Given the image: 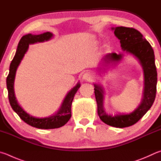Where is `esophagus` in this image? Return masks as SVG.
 <instances>
[{
  "mask_svg": "<svg viewBox=\"0 0 161 161\" xmlns=\"http://www.w3.org/2000/svg\"><path fill=\"white\" fill-rule=\"evenodd\" d=\"M83 79L84 80H90L92 79V74L90 72H86L83 75Z\"/></svg>",
  "mask_w": 161,
  "mask_h": 161,
  "instance_id": "obj_1",
  "label": "esophagus"
}]
</instances>
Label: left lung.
Returning <instances> with one entry per match:
<instances>
[{"instance_id": "8db88e82", "label": "left lung", "mask_w": 161, "mask_h": 161, "mask_svg": "<svg viewBox=\"0 0 161 161\" xmlns=\"http://www.w3.org/2000/svg\"><path fill=\"white\" fill-rule=\"evenodd\" d=\"M114 35L120 40L124 52L133 55L142 66L144 75V88L143 97L137 108L129 114H108L104 109V88L99 84H94L95 95L97 105V114L106 125L117 128L134 125L147 112L153 104L156 94L157 70L155 64L153 48L139 31L125 27H112ZM123 53H111L105 55L101 60L99 70H105L109 64H119L123 58Z\"/></svg>"}]
</instances>
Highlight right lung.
<instances>
[{
  "instance_id": "obj_1",
  "label": "right lung",
  "mask_w": 161,
  "mask_h": 161,
  "mask_svg": "<svg viewBox=\"0 0 161 161\" xmlns=\"http://www.w3.org/2000/svg\"><path fill=\"white\" fill-rule=\"evenodd\" d=\"M52 36L53 34L49 32L36 35L27 34L22 36L18 43L15 55L10 63L9 74L6 79L8 99L13 110L18 114L21 119L23 120L27 125L33 127L42 129L59 128L69 122L71 117V105L73 97L80 86V83L78 82L75 87H73L68 92L58 110L54 114L51 115L48 117L38 118L33 117L27 113L18 104L15 95V91H14V81H15L16 70L18 69V66L20 64L22 59L23 58L25 53L27 52L30 44L48 41L52 39Z\"/></svg>"
}]
</instances>
